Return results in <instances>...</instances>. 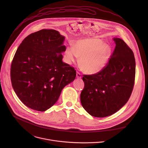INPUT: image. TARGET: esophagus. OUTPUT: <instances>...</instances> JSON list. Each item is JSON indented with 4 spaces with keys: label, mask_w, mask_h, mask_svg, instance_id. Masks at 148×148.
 I'll return each mask as SVG.
<instances>
[{
    "label": "esophagus",
    "mask_w": 148,
    "mask_h": 148,
    "mask_svg": "<svg viewBox=\"0 0 148 148\" xmlns=\"http://www.w3.org/2000/svg\"><path fill=\"white\" fill-rule=\"evenodd\" d=\"M77 77L78 78H81V73H79V72H77Z\"/></svg>",
    "instance_id": "1"
}]
</instances>
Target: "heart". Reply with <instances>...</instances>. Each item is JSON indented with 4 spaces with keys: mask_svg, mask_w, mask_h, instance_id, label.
<instances>
[{
    "mask_svg": "<svg viewBox=\"0 0 148 148\" xmlns=\"http://www.w3.org/2000/svg\"><path fill=\"white\" fill-rule=\"evenodd\" d=\"M67 61L74 62L81 57L82 70L91 74L101 71L106 66L111 54L110 47L97 38L79 40L74 46L68 47L66 51Z\"/></svg>",
    "mask_w": 148,
    "mask_h": 148,
    "instance_id": "b5f03b06",
    "label": "heart"
}]
</instances>
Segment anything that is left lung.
<instances>
[{
  "mask_svg": "<svg viewBox=\"0 0 148 148\" xmlns=\"http://www.w3.org/2000/svg\"><path fill=\"white\" fill-rule=\"evenodd\" d=\"M114 40L115 49L105 67L82 77L85 86L80 95L82 106L95 117L108 116L119 111L129 100L134 86V53L123 40Z\"/></svg>",
  "mask_w": 148,
  "mask_h": 148,
  "instance_id": "8db88e82",
  "label": "left lung"
}]
</instances>
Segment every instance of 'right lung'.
Wrapping results in <instances>:
<instances>
[{
	"instance_id": "1",
	"label": "right lung",
	"mask_w": 148,
	"mask_h": 148,
	"mask_svg": "<svg viewBox=\"0 0 148 148\" xmlns=\"http://www.w3.org/2000/svg\"><path fill=\"white\" fill-rule=\"evenodd\" d=\"M64 37L53 29H42L27 36L13 58L10 78L18 98L29 108L45 111L58 100L76 71L62 62Z\"/></svg>"
}]
</instances>
